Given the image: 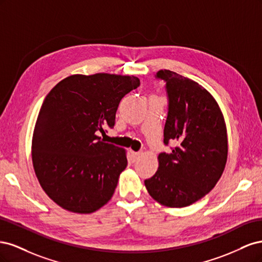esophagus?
<instances>
[{
	"instance_id": "esophagus-1",
	"label": "esophagus",
	"mask_w": 262,
	"mask_h": 262,
	"mask_svg": "<svg viewBox=\"0 0 262 262\" xmlns=\"http://www.w3.org/2000/svg\"><path fill=\"white\" fill-rule=\"evenodd\" d=\"M141 154H142L141 152H133L132 153V162H137L140 158Z\"/></svg>"
}]
</instances>
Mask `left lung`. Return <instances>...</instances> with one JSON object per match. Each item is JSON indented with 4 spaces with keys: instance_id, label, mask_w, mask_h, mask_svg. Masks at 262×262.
I'll return each instance as SVG.
<instances>
[{
    "instance_id": "obj_1",
    "label": "left lung",
    "mask_w": 262,
    "mask_h": 262,
    "mask_svg": "<svg viewBox=\"0 0 262 262\" xmlns=\"http://www.w3.org/2000/svg\"><path fill=\"white\" fill-rule=\"evenodd\" d=\"M156 77L166 82L169 101L164 143L177 145L158 155V169L144 184L164 207L185 208L208 194L224 171L226 124L216 100L199 83L169 70Z\"/></svg>"
}]
</instances>
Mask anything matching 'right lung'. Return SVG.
I'll use <instances>...</instances> for the list:
<instances>
[{"label":"right lung","instance_id":"right-lung-1","mask_svg":"<svg viewBox=\"0 0 262 262\" xmlns=\"http://www.w3.org/2000/svg\"><path fill=\"white\" fill-rule=\"evenodd\" d=\"M139 85L133 75L74 74L46 96L31 158L43 191L62 209L93 213L112 199L128 165L126 152L98 134L114 128L119 102Z\"/></svg>","mask_w":262,"mask_h":262}]
</instances>
